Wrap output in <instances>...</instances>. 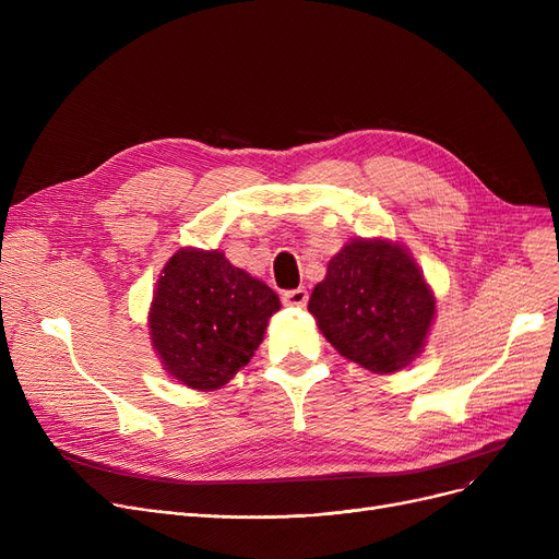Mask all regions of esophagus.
Segmentation results:
<instances>
[{
    "label": "esophagus",
    "instance_id": "obj_1",
    "mask_svg": "<svg viewBox=\"0 0 559 559\" xmlns=\"http://www.w3.org/2000/svg\"><path fill=\"white\" fill-rule=\"evenodd\" d=\"M283 304L292 308H304L308 304V289L297 287V289H287L283 295Z\"/></svg>",
    "mask_w": 559,
    "mask_h": 559
}]
</instances>
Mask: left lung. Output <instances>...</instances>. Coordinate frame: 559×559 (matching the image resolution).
Masks as SVG:
<instances>
[{
    "mask_svg": "<svg viewBox=\"0 0 559 559\" xmlns=\"http://www.w3.org/2000/svg\"><path fill=\"white\" fill-rule=\"evenodd\" d=\"M308 310L342 356L376 373H392L419 354L435 299L403 247L354 240L329 262Z\"/></svg>",
    "mask_w": 559,
    "mask_h": 559,
    "instance_id": "8db88e82",
    "label": "left lung"
}]
</instances>
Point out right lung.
<instances>
[{"label":"right lung","instance_id":"right-lung-1","mask_svg":"<svg viewBox=\"0 0 559 559\" xmlns=\"http://www.w3.org/2000/svg\"><path fill=\"white\" fill-rule=\"evenodd\" d=\"M278 308L276 292L224 253L181 249L154 292V348L183 385L215 390L251 360Z\"/></svg>","mask_w":559,"mask_h":559}]
</instances>
